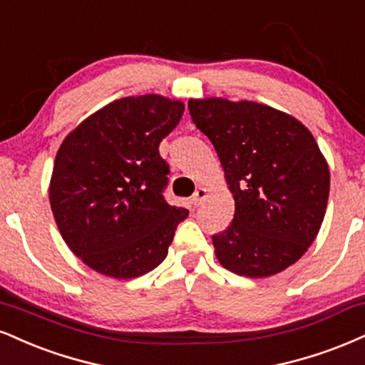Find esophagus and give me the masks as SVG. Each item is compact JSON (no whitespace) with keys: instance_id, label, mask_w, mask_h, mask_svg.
<instances>
[{"instance_id":"34e87169","label":"esophagus","mask_w":365,"mask_h":365,"mask_svg":"<svg viewBox=\"0 0 365 365\" xmlns=\"http://www.w3.org/2000/svg\"><path fill=\"white\" fill-rule=\"evenodd\" d=\"M205 197H207V190H205V188L199 187V188H197V190H195L194 197H192V204H194V205H200L202 202H204Z\"/></svg>"}]
</instances>
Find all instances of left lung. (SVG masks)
<instances>
[{
    "instance_id": "left-lung-1",
    "label": "left lung",
    "mask_w": 365,
    "mask_h": 365,
    "mask_svg": "<svg viewBox=\"0 0 365 365\" xmlns=\"http://www.w3.org/2000/svg\"><path fill=\"white\" fill-rule=\"evenodd\" d=\"M235 197V217L212 235L219 263L232 274L269 277L296 263L313 243L330 194V171L313 134L267 105L190 100Z\"/></svg>"
}]
</instances>
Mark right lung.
I'll list each match as a JSON object with an SVG mask.
<instances>
[{
	"label": "right lung",
	"instance_id": "1",
	"mask_svg": "<svg viewBox=\"0 0 365 365\" xmlns=\"http://www.w3.org/2000/svg\"><path fill=\"white\" fill-rule=\"evenodd\" d=\"M183 103L160 95L117 100L88 117L61 144L51 207L63 240L88 267L134 279L168 255L188 210L165 200L170 165L160 143Z\"/></svg>",
	"mask_w": 365,
	"mask_h": 365
}]
</instances>
